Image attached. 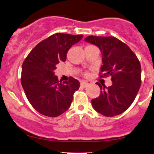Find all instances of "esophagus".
Returning a JSON list of instances; mask_svg holds the SVG:
<instances>
[{"mask_svg":"<svg viewBox=\"0 0 154 154\" xmlns=\"http://www.w3.org/2000/svg\"><path fill=\"white\" fill-rule=\"evenodd\" d=\"M89 85V83L87 82H85V81H83V82H81V86H82V88H85L87 86Z\"/></svg>","mask_w":154,"mask_h":154,"instance_id":"34e87169","label":"esophagus"}]
</instances>
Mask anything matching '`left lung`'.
<instances>
[{"label":"left lung","instance_id":"obj_1","mask_svg":"<svg viewBox=\"0 0 154 154\" xmlns=\"http://www.w3.org/2000/svg\"><path fill=\"white\" fill-rule=\"evenodd\" d=\"M85 41L96 45L102 54L100 77L110 75L112 85L96 84L101 91L92 100L93 109L105 116H114L125 111L135 100L141 85V66L128 45L114 37L88 36Z\"/></svg>","mask_w":154,"mask_h":154}]
</instances>
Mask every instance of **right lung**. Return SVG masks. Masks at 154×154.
<instances>
[{"label": "right lung", "instance_id": "obj_1", "mask_svg": "<svg viewBox=\"0 0 154 154\" xmlns=\"http://www.w3.org/2000/svg\"><path fill=\"white\" fill-rule=\"evenodd\" d=\"M82 37L63 33L51 35L39 43L23 62L22 88L29 102L40 114L56 117L71 106L79 82L71 77L61 82L54 70L59 61H66L68 51Z\"/></svg>", "mask_w": 154, "mask_h": 154}]
</instances>
